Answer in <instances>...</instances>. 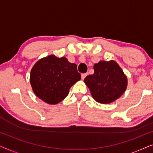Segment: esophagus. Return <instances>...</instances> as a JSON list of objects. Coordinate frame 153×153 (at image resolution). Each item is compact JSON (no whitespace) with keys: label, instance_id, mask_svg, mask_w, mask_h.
I'll return each instance as SVG.
<instances>
[{"label":"esophagus","instance_id":"esophagus-1","mask_svg":"<svg viewBox=\"0 0 153 153\" xmlns=\"http://www.w3.org/2000/svg\"><path fill=\"white\" fill-rule=\"evenodd\" d=\"M88 75V73H85V74H81V79H84L85 78V76H86Z\"/></svg>","mask_w":153,"mask_h":153}]
</instances>
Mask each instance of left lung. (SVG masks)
<instances>
[{
    "label": "left lung",
    "instance_id": "left-lung-1",
    "mask_svg": "<svg viewBox=\"0 0 153 153\" xmlns=\"http://www.w3.org/2000/svg\"><path fill=\"white\" fill-rule=\"evenodd\" d=\"M93 74L85 77L84 82L92 97L100 104H110L125 93L127 76L114 60H101L94 65Z\"/></svg>",
    "mask_w": 153,
    "mask_h": 153
}]
</instances>
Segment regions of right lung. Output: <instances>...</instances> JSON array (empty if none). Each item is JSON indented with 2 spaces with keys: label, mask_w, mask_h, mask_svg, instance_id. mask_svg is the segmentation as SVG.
<instances>
[{
  "label": "right lung",
  "mask_w": 153,
  "mask_h": 153,
  "mask_svg": "<svg viewBox=\"0 0 153 153\" xmlns=\"http://www.w3.org/2000/svg\"><path fill=\"white\" fill-rule=\"evenodd\" d=\"M81 79L76 64L65 57L49 55L35 62L30 82L35 95L46 103L56 104L65 98L70 88Z\"/></svg>",
  "instance_id": "add662e5"
}]
</instances>
